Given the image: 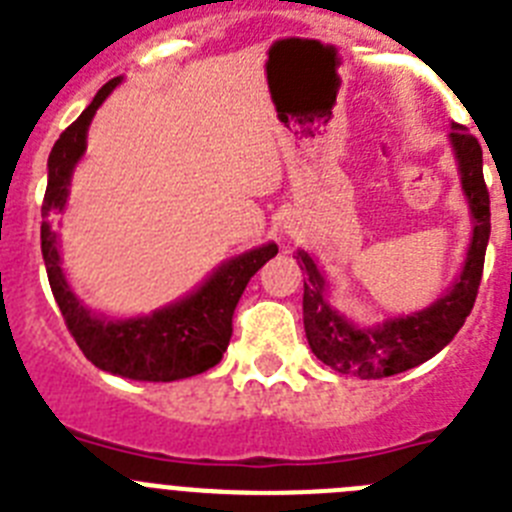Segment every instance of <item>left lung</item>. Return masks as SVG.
Here are the masks:
<instances>
[{
	"mask_svg": "<svg viewBox=\"0 0 512 512\" xmlns=\"http://www.w3.org/2000/svg\"><path fill=\"white\" fill-rule=\"evenodd\" d=\"M451 148L461 171V189L467 194L472 210L474 230L469 241L467 261L449 295L433 302L425 310L387 320L372 328H359L346 320L325 300V277L310 253L297 251V264L305 271V295H302V318L305 336L312 354L323 364L341 374L361 379H382L408 372L413 366L433 359L451 338L459 333L477 300L485 251L490 241V192L482 174V146L464 125H451Z\"/></svg>",
	"mask_w": 512,
	"mask_h": 512,
	"instance_id": "left-lung-1",
	"label": "left lung"
}]
</instances>
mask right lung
I'll return each mask as SVG.
<instances>
[{
	"label": "right lung",
	"mask_w": 512,
	"mask_h": 512,
	"mask_svg": "<svg viewBox=\"0 0 512 512\" xmlns=\"http://www.w3.org/2000/svg\"><path fill=\"white\" fill-rule=\"evenodd\" d=\"M117 84H120V76L99 89L87 110L63 130L48 156V187H45L43 207H40L43 212L40 248H43L53 297L61 307L66 328L79 343L84 356L104 372L120 374V377L140 379V382H174V379L207 372L223 359L230 336H233L235 305L241 300L248 279L266 261L274 259L279 248L277 243H266L225 261L192 295L143 318H99L81 305L61 271L53 215L66 207L74 166L87 151L89 122Z\"/></svg>",
	"instance_id": "1"
}]
</instances>
